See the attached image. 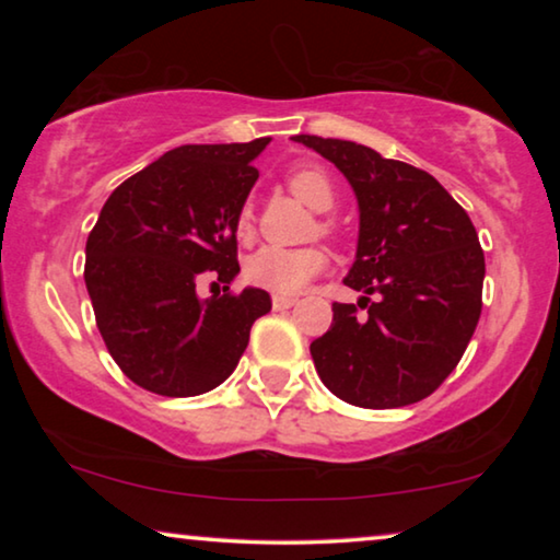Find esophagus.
Returning <instances> with one entry per match:
<instances>
[{"label": "esophagus", "instance_id": "34e87169", "mask_svg": "<svg viewBox=\"0 0 560 560\" xmlns=\"http://www.w3.org/2000/svg\"><path fill=\"white\" fill-rule=\"evenodd\" d=\"M295 305V298H288V295H275L272 298V308L275 311H288V308H293Z\"/></svg>", "mask_w": 560, "mask_h": 560}]
</instances>
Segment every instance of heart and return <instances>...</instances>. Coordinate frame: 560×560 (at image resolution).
I'll list each match as a JSON object with an SVG mask.
<instances>
[{
    "instance_id": "1",
    "label": "heart",
    "mask_w": 560,
    "mask_h": 560,
    "mask_svg": "<svg viewBox=\"0 0 560 560\" xmlns=\"http://www.w3.org/2000/svg\"><path fill=\"white\" fill-rule=\"evenodd\" d=\"M288 188L293 190L295 198H301L313 211H328L336 203V188L331 178L316 167H301L288 175ZM236 232L247 236L252 232V211L244 206L236 219ZM326 255L316 247L308 249H280V247H262L247 259V280L252 285L270 290L278 295H295L324 272Z\"/></svg>"
}]
</instances>
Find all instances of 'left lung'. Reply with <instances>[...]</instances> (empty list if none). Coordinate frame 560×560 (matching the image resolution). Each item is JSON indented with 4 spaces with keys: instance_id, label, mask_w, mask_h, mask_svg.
<instances>
[{
    "instance_id": "8db88e82",
    "label": "left lung",
    "mask_w": 560,
    "mask_h": 560,
    "mask_svg": "<svg viewBox=\"0 0 560 560\" xmlns=\"http://www.w3.org/2000/svg\"><path fill=\"white\" fill-rule=\"evenodd\" d=\"M293 140L339 167L359 203L357 257L343 285L362 298L334 303L331 328L311 343L318 377L357 408L420 402L456 370L479 324L477 229L420 167L349 140Z\"/></svg>"
}]
</instances>
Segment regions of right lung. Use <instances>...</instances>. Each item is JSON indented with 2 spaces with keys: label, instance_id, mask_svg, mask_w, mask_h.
Listing matches in <instances>:
<instances>
[{
  "label": "right lung",
  "instance_id": "obj_1",
  "mask_svg": "<svg viewBox=\"0 0 560 560\" xmlns=\"http://www.w3.org/2000/svg\"><path fill=\"white\" fill-rule=\"evenodd\" d=\"M270 137L180 144L106 198L86 242V290L102 339L135 385L194 397L236 370L249 328L270 313L265 290L201 301L196 278L232 282L236 219L259 178L252 165ZM229 290V288H226Z\"/></svg>",
  "mask_w": 560,
  "mask_h": 560
}]
</instances>
